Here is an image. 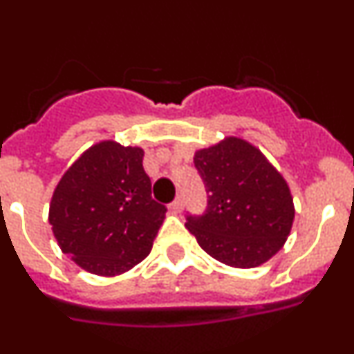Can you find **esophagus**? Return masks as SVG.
I'll use <instances>...</instances> for the list:
<instances>
[{
  "mask_svg": "<svg viewBox=\"0 0 354 354\" xmlns=\"http://www.w3.org/2000/svg\"><path fill=\"white\" fill-rule=\"evenodd\" d=\"M169 209L173 210V212H180V210L183 209V197H181V195H178V197L169 203Z\"/></svg>",
  "mask_w": 354,
  "mask_h": 354,
  "instance_id": "34e87169",
  "label": "esophagus"
}]
</instances>
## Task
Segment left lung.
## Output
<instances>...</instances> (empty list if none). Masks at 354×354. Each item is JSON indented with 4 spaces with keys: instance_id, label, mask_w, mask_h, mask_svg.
<instances>
[{
    "instance_id": "1",
    "label": "left lung",
    "mask_w": 354,
    "mask_h": 354,
    "mask_svg": "<svg viewBox=\"0 0 354 354\" xmlns=\"http://www.w3.org/2000/svg\"><path fill=\"white\" fill-rule=\"evenodd\" d=\"M207 209L187 216L198 245L219 262L252 269L283 248L292 219L291 192L259 149L230 137L194 157Z\"/></svg>"
}]
</instances>
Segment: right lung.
<instances>
[{
	"label": "right lung",
	"instance_id": "obj_1",
	"mask_svg": "<svg viewBox=\"0 0 354 354\" xmlns=\"http://www.w3.org/2000/svg\"><path fill=\"white\" fill-rule=\"evenodd\" d=\"M144 151L101 142L63 174L49 205L62 250L97 276L127 272L151 253L166 214L152 198Z\"/></svg>",
	"mask_w": 354,
	"mask_h": 354
}]
</instances>
